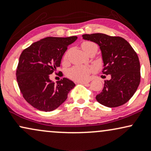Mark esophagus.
<instances>
[{
	"label": "esophagus",
	"mask_w": 151,
	"mask_h": 151,
	"mask_svg": "<svg viewBox=\"0 0 151 151\" xmlns=\"http://www.w3.org/2000/svg\"><path fill=\"white\" fill-rule=\"evenodd\" d=\"M79 83L81 84H89V81H79Z\"/></svg>",
	"instance_id": "esophagus-1"
}]
</instances>
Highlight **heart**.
<instances>
[{
    "label": "heart",
    "instance_id": "obj_1",
    "mask_svg": "<svg viewBox=\"0 0 151 151\" xmlns=\"http://www.w3.org/2000/svg\"><path fill=\"white\" fill-rule=\"evenodd\" d=\"M81 48L87 54L91 50H96L97 51L98 46L96 43L93 42L86 41L84 42L81 44ZM67 53H66L64 57V60H67ZM93 71V68L91 67L84 65H75L74 67H71L67 72V76L70 79L76 81H84L89 78L90 73Z\"/></svg>",
    "mask_w": 151,
    "mask_h": 151
}]
</instances>
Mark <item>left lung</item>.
<instances>
[{
	"mask_svg": "<svg viewBox=\"0 0 151 151\" xmlns=\"http://www.w3.org/2000/svg\"><path fill=\"white\" fill-rule=\"evenodd\" d=\"M83 39L99 45L104 61L103 74H111L104 81L102 91L96 99L105 106L114 108L129 101L141 81L138 55L125 39L103 33L85 34Z\"/></svg>",
	"mask_w": 151,
	"mask_h": 151,
	"instance_id": "1",
	"label": "left lung"
}]
</instances>
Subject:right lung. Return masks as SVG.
<instances>
[{"mask_svg": "<svg viewBox=\"0 0 151 151\" xmlns=\"http://www.w3.org/2000/svg\"><path fill=\"white\" fill-rule=\"evenodd\" d=\"M77 39V36L47 37L22 52L17 67V81L22 96L34 108L43 111L55 110L74 87L75 84L67 78L55 84L50 74L60 67L67 47Z\"/></svg>", "mask_w": 151, "mask_h": 151, "instance_id": "1", "label": "right lung"}]
</instances>
